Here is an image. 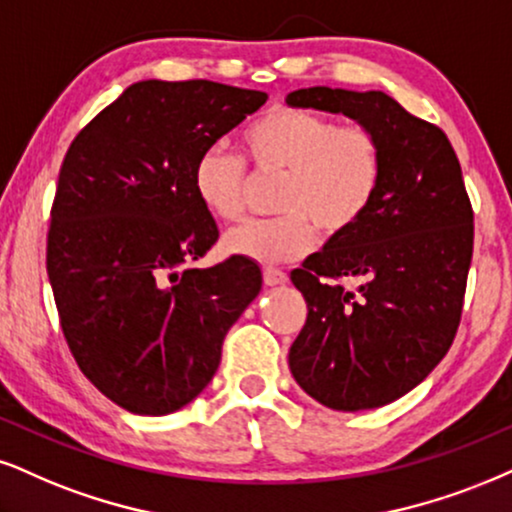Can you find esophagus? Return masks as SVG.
Returning <instances> with one entry per match:
<instances>
[{
    "label": "esophagus",
    "mask_w": 512,
    "mask_h": 512,
    "mask_svg": "<svg viewBox=\"0 0 512 512\" xmlns=\"http://www.w3.org/2000/svg\"><path fill=\"white\" fill-rule=\"evenodd\" d=\"M289 280L285 270H277V268H263V282H266L268 287H277V285H285Z\"/></svg>",
    "instance_id": "34e87169"
}]
</instances>
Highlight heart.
<instances>
[{"label":"heart","instance_id":"b5f03b06","mask_svg":"<svg viewBox=\"0 0 512 512\" xmlns=\"http://www.w3.org/2000/svg\"><path fill=\"white\" fill-rule=\"evenodd\" d=\"M251 163L263 173H287L273 220H246L225 235V249L275 266L304 258L327 237L351 232L375 204L384 180V149L363 123H339L325 113L275 106L242 135ZM194 194L218 220L244 211L246 166L223 147H208L194 163Z\"/></svg>","mask_w":512,"mask_h":512}]
</instances>
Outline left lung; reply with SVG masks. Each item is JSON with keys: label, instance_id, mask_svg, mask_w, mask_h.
Listing matches in <instances>:
<instances>
[{"label": "left lung", "instance_id": "left-lung-1", "mask_svg": "<svg viewBox=\"0 0 512 512\" xmlns=\"http://www.w3.org/2000/svg\"><path fill=\"white\" fill-rule=\"evenodd\" d=\"M287 104L344 113L384 149L368 216L292 273L308 315L289 370L327 408L387 406L437 368L460 325L475 216L458 156L444 130L384 92L306 87Z\"/></svg>", "mask_w": 512, "mask_h": 512}]
</instances>
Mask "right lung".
<instances>
[{
	"label": "right lung",
	"instance_id": "obj_1",
	"mask_svg": "<svg viewBox=\"0 0 512 512\" xmlns=\"http://www.w3.org/2000/svg\"><path fill=\"white\" fill-rule=\"evenodd\" d=\"M266 99L211 80H142L66 151L47 275L82 375L130 413L166 415L199 396L227 330L261 292L249 258L192 268L218 239L192 173Z\"/></svg>",
	"mask_w": 512,
	"mask_h": 512
}]
</instances>
